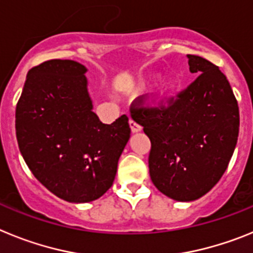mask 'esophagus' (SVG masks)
I'll return each instance as SVG.
<instances>
[{"label": "esophagus", "mask_w": 253, "mask_h": 253, "mask_svg": "<svg viewBox=\"0 0 253 253\" xmlns=\"http://www.w3.org/2000/svg\"><path fill=\"white\" fill-rule=\"evenodd\" d=\"M129 125H130V129H131V131H133V133H138V131L142 130V126H140V125L138 124L135 120L131 119V118L129 119Z\"/></svg>", "instance_id": "obj_1"}]
</instances>
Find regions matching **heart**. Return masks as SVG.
<instances>
[{"label":"heart","mask_w":253,"mask_h":253,"mask_svg":"<svg viewBox=\"0 0 253 253\" xmlns=\"http://www.w3.org/2000/svg\"><path fill=\"white\" fill-rule=\"evenodd\" d=\"M173 88H175V84L172 81H167L166 84H165V90H166L167 92H171Z\"/></svg>","instance_id":"1"}]
</instances>
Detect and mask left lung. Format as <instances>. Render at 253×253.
<instances>
[{
	"label": "left lung",
	"instance_id": "obj_1",
	"mask_svg": "<svg viewBox=\"0 0 253 253\" xmlns=\"http://www.w3.org/2000/svg\"><path fill=\"white\" fill-rule=\"evenodd\" d=\"M198 77L176 97L146 106L135 99L138 122L151 139L148 166L154 186L177 202H193L210 191L228 167L240 131V110L220 69L187 55Z\"/></svg>",
	"mask_w": 253,
	"mask_h": 253
}]
</instances>
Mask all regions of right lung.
Segmentation results:
<instances>
[{
    "label": "right lung",
    "instance_id": "add662e5",
    "mask_svg": "<svg viewBox=\"0 0 253 253\" xmlns=\"http://www.w3.org/2000/svg\"><path fill=\"white\" fill-rule=\"evenodd\" d=\"M86 67L50 59L30 69L16 105V138L33 175L71 203H88L110 189L130 138L128 116L100 122L87 92Z\"/></svg>",
    "mask_w": 253,
    "mask_h": 253
}]
</instances>
